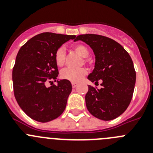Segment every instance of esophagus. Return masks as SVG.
<instances>
[{"label":"esophagus","mask_w":153,"mask_h":153,"mask_svg":"<svg viewBox=\"0 0 153 153\" xmlns=\"http://www.w3.org/2000/svg\"><path fill=\"white\" fill-rule=\"evenodd\" d=\"M78 85V83H74V82H73L72 83V86H73V88H75V87H76Z\"/></svg>","instance_id":"esophagus-1"}]
</instances>
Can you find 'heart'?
Here are the masks:
<instances>
[{"label":"heart","mask_w":153,"mask_h":153,"mask_svg":"<svg viewBox=\"0 0 153 153\" xmlns=\"http://www.w3.org/2000/svg\"><path fill=\"white\" fill-rule=\"evenodd\" d=\"M73 50L76 53L81 57L86 58L89 55V51L85 46L82 44H76L73 47ZM65 59H66V54H65L64 50L60 47L55 52L54 60L56 64L58 67H63L65 63ZM85 61V60H83ZM87 74V70L85 68H79L76 70L74 69H64L60 73V77L63 79L77 83L84 77Z\"/></svg>","instance_id":"obj_1"}]
</instances>
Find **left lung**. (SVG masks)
Segmentation results:
<instances>
[{"mask_svg": "<svg viewBox=\"0 0 153 153\" xmlns=\"http://www.w3.org/2000/svg\"><path fill=\"white\" fill-rule=\"evenodd\" d=\"M88 44L95 54L94 70L88 76L100 89L88 86L85 97L86 108L93 117L109 121L126 111L132 100L136 83V71L130 56L117 41L97 34H81L74 41Z\"/></svg>", "mask_w": 153, "mask_h": 153, "instance_id": "1", "label": "left lung"}]
</instances>
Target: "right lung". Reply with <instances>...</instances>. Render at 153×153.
Returning <instances> with one entry per match:
<instances>
[{"label": "right lung", "mask_w": 153, "mask_h": 153, "mask_svg": "<svg viewBox=\"0 0 153 153\" xmlns=\"http://www.w3.org/2000/svg\"><path fill=\"white\" fill-rule=\"evenodd\" d=\"M75 35L42 33L30 39L19 50L12 72L13 93L23 111L40 123L55 120L64 111L72 91L69 80H57L47 88L59 74L54 60L56 50Z\"/></svg>", "instance_id": "add662e5"}]
</instances>
